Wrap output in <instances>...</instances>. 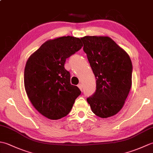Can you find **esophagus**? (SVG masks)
<instances>
[{
  "instance_id": "obj_1",
  "label": "esophagus",
  "mask_w": 153,
  "mask_h": 153,
  "mask_svg": "<svg viewBox=\"0 0 153 153\" xmlns=\"http://www.w3.org/2000/svg\"><path fill=\"white\" fill-rule=\"evenodd\" d=\"M77 87H79V89H80L81 91H82V89H83V85H82V83H79V84H78V85H77Z\"/></svg>"
}]
</instances>
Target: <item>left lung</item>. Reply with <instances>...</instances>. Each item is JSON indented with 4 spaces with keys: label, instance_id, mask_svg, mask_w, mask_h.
I'll return each mask as SVG.
<instances>
[{
    "label": "left lung",
    "instance_id": "left-lung-1",
    "mask_svg": "<svg viewBox=\"0 0 153 153\" xmlns=\"http://www.w3.org/2000/svg\"><path fill=\"white\" fill-rule=\"evenodd\" d=\"M81 40L97 79L95 92L87 102L97 116H112L122 109L131 89L130 58L109 37L85 36Z\"/></svg>",
    "mask_w": 153,
    "mask_h": 153
}]
</instances>
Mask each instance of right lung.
<instances>
[{"label": "right lung", "mask_w": 153, "mask_h": 153, "mask_svg": "<svg viewBox=\"0 0 153 153\" xmlns=\"http://www.w3.org/2000/svg\"><path fill=\"white\" fill-rule=\"evenodd\" d=\"M82 47L79 38L61 37L46 41L28 58L24 70L25 91L35 108L48 119L68 115L82 93L70 83L64 64Z\"/></svg>", "instance_id": "right-lung-1"}]
</instances>
